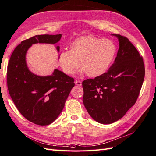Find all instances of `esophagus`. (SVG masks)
Returning <instances> with one entry per match:
<instances>
[{
    "instance_id": "obj_1",
    "label": "esophagus",
    "mask_w": 156,
    "mask_h": 156,
    "mask_svg": "<svg viewBox=\"0 0 156 156\" xmlns=\"http://www.w3.org/2000/svg\"><path fill=\"white\" fill-rule=\"evenodd\" d=\"M75 84H76L77 86H80L82 85V82H81V81H80V80H76L75 81Z\"/></svg>"
}]
</instances>
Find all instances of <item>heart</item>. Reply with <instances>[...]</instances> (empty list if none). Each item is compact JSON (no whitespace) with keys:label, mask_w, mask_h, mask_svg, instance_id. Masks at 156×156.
Returning <instances> with one entry per match:
<instances>
[{"label":"heart","mask_w":156,"mask_h":156,"mask_svg":"<svg viewBox=\"0 0 156 156\" xmlns=\"http://www.w3.org/2000/svg\"><path fill=\"white\" fill-rule=\"evenodd\" d=\"M116 51V46L110 39L83 37L71 43L70 50L60 52L58 64L66 75L74 74L80 64L81 74L98 77L109 69Z\"/></svg>","instance_id":"b5f03b06"}]
</instances>
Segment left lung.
<instances>
[{
  "label": "left lung",
  "instance_id": "8db88e82",
  "mask_svg": "<svg viewBox=\"0 0 156 156\" xmlns=\"http://www.w3.org/2000/svg\"><path fill=\"white\" fill-rule=\"evenodd\" d=\"M114 64L103 75L82 82L83 103L95 121L110 124L118 121L136 103L142 88L143 58L129 40L119 34Z\"/></svg>",
  "mask_w": 156,
  "mask_h": 156
}]
</instances>
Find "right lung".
Segmentation results:
<instances>
[{
    "instance_id": "add662e5",
    "label": "right lung",
    "mask_w": 156,
    "mask_h": 156,
    "mask_svg": "<svg viewBox=\"0 0 156 156\" xmlns=\"http://www.w3.org/2000/svg\"><path fill=\"white\" fill-rule=\"evenodd\" d=\"M62 34L36 35L22 41L13 51L7 69V86L10 96L18 110L35 124L52 123L64 107L74 86V80L55 69L52 75L41 76L28 69L26 54L34 44H56ZM58 52L60 46H56Z\"/></svg>"
}]
</instances>
